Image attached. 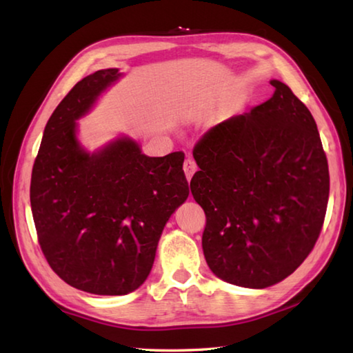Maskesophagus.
<instances>
[{"instance_id": "34e87169", "label": "esophagus", "mask_w": 353, "mask_h": 353, "mask_svg": "<svg viewBox=\"0 0 353 353\" xmlns=\"http://www.w3.org/2000/svg\"><path fill=\"white\" fill-rule=\"evenodd\" d=\"M183 169H184V175L187 178V181H190L193 174H195V172H196V164H195V161L190 160V158H189V160L184 161Z\"/></svg>"}]
</instances>
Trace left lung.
I'll use <instances>...</instances> for the list:
<instances>
[{
    "label": "left lung",
    "mask_w": 353,
    "mask_h": 353,
    "mask_svg": "<svg viewBox=\"0 0 353 353\" xmlns=\"http://www.w3.org/2000/svg\"><path fill=\"white\" fill-rule=\"evenodd\" d=\"M208 131L190 181L216 277L251 290L282 282L311 253L329 198V169L312 114L290 86Z\"/></svg>",
    "instance_id": "1"
}]
</instances>
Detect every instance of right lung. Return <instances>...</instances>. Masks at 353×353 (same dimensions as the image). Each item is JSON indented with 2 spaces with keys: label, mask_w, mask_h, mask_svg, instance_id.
Returning a JSON list of instances; mask_svg holds the SVG:
<instances>
[{
  "label": "right lung",
  "mask_w": 353,
  "mask_h": 353,
  "mask_svg": "<svg viewBox=\"0 0 353 353\" xmlns=\"http://www.w3.org/2000/svg\"><path fill=\"white\" fill-rule=\"evenodd\" d=\"M123 77L119 68L83 77L48 119L36 157L30 204L50 267L97 296H125L145 283L164 225L189 196L183 152L148 157L120 135L90 152L77 120Z\"/></svg>",
  "instance_id": "add662e5"
}]
</instances>
